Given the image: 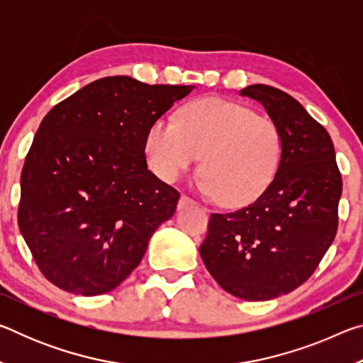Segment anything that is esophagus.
I'll use <instances>...</instances> for the list:
<instances>
[{"instance_id":"obj_1","label":"esophagus","mask_w":363,"mask_h":363,"mask_svg":"<svg viewBox=\"0 0 363 363\" xmlns=\"http://www.w3.org/2000/svg\"><path fill=\"white\" fill-rule=\"evenodd\" d=\"M190 205H195V201H194L192 199H189L187 195H181L179 203H177V206H179V208H186V206H190Z\"/></svg>"}]
</instances>
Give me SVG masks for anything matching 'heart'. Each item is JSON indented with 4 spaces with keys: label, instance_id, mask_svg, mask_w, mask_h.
<instances>
[{
    "label": "heart",
    "instance_id": "obj_1",
    "mask_svg": "<svg viewBox=\"0 0 363 363\" xmlns=\"http://www.w3.org/2000/svg\"><path fill=\"white\" fill-rule=\"evenodd\" d=\"M152 169L176 181L201 157L199 187L224 206H245L277 174L284 138L270 116L242 104L205 97L184 106L173 120L160 118L145 136Z\"/></svg>",
    "mask_w": 363,
    "mask_h": 363
}]
</instances>
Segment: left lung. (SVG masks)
<instances>
[{
	"label": "left lung",
	"mask_w": 363,
	"mask_h": 363,
	"mask_svg": "<svg viewBox=\"0 0 363 363\" xmlns=\"http://www.w3.org/2000/svg\"><path fill=\"white\" fill-rule=\"evenodd\" d=\"M240 96L277 123L284 153L253 203L211 214L200 256L227 293L269 301L303 285L333 243L342 181L330 134L296 99L267 84L247 86Z\"/></svg>",
	"instance_id": "8db88e82"
}]
</instances>
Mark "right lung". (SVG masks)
Segmentation results:
<instances>
[{
	"instance_id": "right-lung-1",
	"label": "right lung",
	"mask_w": 363,
	"mask_h": 363,
	"mask_svg": "<svg viewBox=\"0 0 363 363\" xmlns=\"http://www.w3.org/2000/svg\"><path fill=\"white\" fill-rule=\"evenodd\" d=\"M194 88L107 77L43 118L23 163L17 219L51 284L97 296L139 266L179 200L147 169V131Z\"/></svg>"
}]
</instances>
